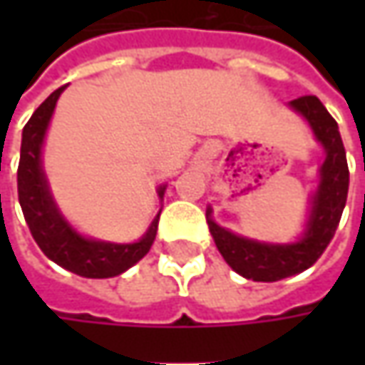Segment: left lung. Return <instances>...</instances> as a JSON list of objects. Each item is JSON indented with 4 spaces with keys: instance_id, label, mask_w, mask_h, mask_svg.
I'll list each match as a JSON object with an SVG mask.
<instances>
[{
    "instance_id": "1",
    "label": "left lung",
    "mask_w": 365,
    "mask_h": 365,
    "mask_svg": "<svg viewBox=\"0 0 365 365\" xmlns=\"http://www.w3.org/2000/svg\"><path fill=\"white\" fill-rule=\"evenodd\" d=\"M290 107L309 121L327 154L319 170L321 180L311 199V213L301 240L294 244H264L247 240L219 227L211 219V209H207L209 232L223 259L235 272L256 282H276L311 268L333 240L347 201L349 168L337 121L315 95L299 97L290 101Z\"/></svg>"
}]
</instances>
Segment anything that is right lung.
I'll list each match as a JSON object with an SVG mask.
<instances>
[{
    "instance_id": "1",
    "label": "right lung",
    "mask_w": 365,
    "mask_h": 365,
    "mask_svg": "<svg viewBox=\"0 0 365 365\" xmlns=\"http://www.w3.org/2000/svg\"><path fill=\"white\" fill-rule=\"evenodd\" d=\"M63 91L64 87H58L24 125L18 166V199L21 213L38 247L52 262L85 278H111L132 268L150 252L156 240L160 213L148 227L146 235L133 244H111L83 237L61 215L50 195L40 156L52 111ZM158 197H164V187L158 189Z\"/></svg>"
}]
</instances>
